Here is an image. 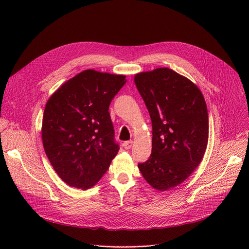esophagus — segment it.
<instances>
[{"mask_svg":"<svg viewBox=\"0 0 249 249\" xmlns=\"http://www.w3.org/2000/svg\"><path fill=\"white\" fill-rule=\"evenodd\" d=\"M132 144H133L132 141H125V142H124V147L125 149H129L132 146Z\"/></svg>","mask_w":249,"mask_h":249,"instance_id":"obj_1","label":"esophagus"}]
</instances>
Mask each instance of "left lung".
Masks as SVG:
<instances>
[{
	"instance_id": "left-lung-1",
	"label": "left lung",
	"mask_w": 249,
	"mask_h": 249,
	"mask_svg": "<svg viewBox=\"0 0 249 249\" xmlns=\"http://www.w3.org/2000/svg\"><path fill=\"white\" fill-rule=\"evenodd\" d=\"M134 80L152 124L151 154L138 168L149 185L166 191L202 160L209 135L206 103L196 85L169 68L137 73Z\"/></svg>"
}]
</instances>
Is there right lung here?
<instances>
[{
    "label": "right lung",
    "mask_w": 249,
    "mask_h": 249,
    "mask_svg": "<svg viewBox=\"0 0 249 249\" xmlns=\"http://www.w3.org/2000/svg\"><path fill=\"white\" fill-rule=\"evenodd\" d=\"M125 76L94 70L81 71L48 101L42 123L45 152L65 183L93 187L120 149L109 106Z\"/></svg>",
    "instance_id": "1"
}]
</instances>
